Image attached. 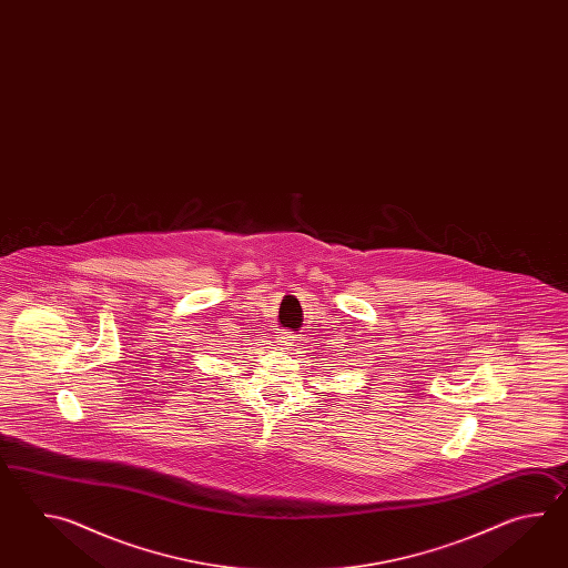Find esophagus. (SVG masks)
<instances>
[{
  "label": "esophagus",
  "instance_id": "1",
  "mask_svg": "<svg viewBox=\"0 0 568 568\" xmlns=\"http://www.w3.org/2000/svg\"><path fill=\"white\" fill-rule=\"evenodd\" d=\"M280 345H282V347H284V349H294V347H296V345H298V335H294V333H292V331H282V333H280Z\"/></svg>",
  "mask_w": 568,
  "mask_h": 568
}]
</instances>
